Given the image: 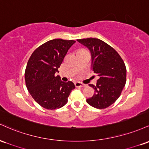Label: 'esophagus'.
I'll return each instance as SVG.
<instances>
[{"label":"esophagus","mask_w":149,"mask_h":149,"mask_svg":"<svg viewBox=\"0 0 149 149\" xmlns=\"http://www.w3.org/2000/svg\"><path fill=\"white\" fill-rule=\"evenodd\" d=\"M74 84L76 87H85V86H86V84H82L81 82H76Z\"/></svg>","instance_id":"1"}]
</instances>
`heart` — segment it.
<instances>
[{
  "label": "heart",
  "instance_id": "1",
  "mask_svg": "<svg viewBox=\"0 0 149 149\" xmlns=\"http://www.w3.org/2000/svg\"><path fill=\"white\" fill-rule=\"evenodd\" d=\"M81 50H84V49H81Z\"/></svg>",
  "mask_w": 149,
  "mask_h": 149
}]
</instances>
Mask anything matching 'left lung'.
Segmentation results:
<instances>
[{
  "label": "left lung",
  "instance_id": "obj_1",
  "mask_svg": "<svg viewBox=\"0 0 149 149\" xmlns=\"http://www.w3.org/2000/svg\"><path fill=\"white\" fill-rule=\"evenodd\" d=\"M77 41L91 51V70L99 77L96 86L89 84L95 93L86 102L98 109L108 108L119 98L126 84L124 61L114 48L98 38H82Z\"/></svg>",
  "mask_w": 149,
  "mask_h": 149
}]
</instances>
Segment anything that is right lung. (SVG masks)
<instances>
[{"label": "right lung", "mask_w": 149, "mask_h": 149, "mask_svg": "<svg viewBox=\"0 0 149 149\" xmlns=\"http://www.w3.org/2000/svg\"><path fill=\"white\" fill-rule=\"evenodd\" d=\"M74 40L56 38L43 43L30 56L24 78L26 88L34 101L48 110L60 108L68 103L74 83L61 81L56 76Z\"/></svg>", "instance_id": "add662e5"}]
</instances>
